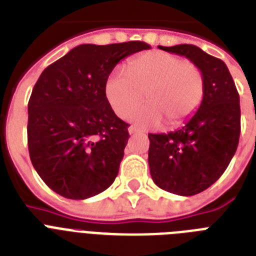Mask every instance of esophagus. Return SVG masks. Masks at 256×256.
<instances>
[{"mask_svg":"<svg viewBox=\"0 0 256 256\" xmlns=\"http://www.w3.org/2000/svg\"><path fill=\"white\" fill-rule=\"evenodd\" d=\"M128 132H130V134H138V132H140V130H138V126H130V128H128Z\"/></svg>","mask_w":256,"mask_h":256,"instance_id":"1","label":"esophagus"}]
</instances>
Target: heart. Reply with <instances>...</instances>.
I'll return each instance as SVG.
<instances>
[{
	"label": "heart",
	"mask_w": 256,
	"mask_h": 256,
	"mask_svg": "<svg viewBox=\"0 0 256 256\" xmlns=\"http://www.w3.org/2000/svg\"><path fill=\"white\" fill-rule=\"evenodd\" d=\"M126 72L114 71L104 95L118 118H126L146 98L148 104L132 115L141 126H178L197 112L205 98V76L197 64L177 55L148 51L126 62Z\"/></svg>",
	"instance_id": "b5f03b06"
}]
</instances>
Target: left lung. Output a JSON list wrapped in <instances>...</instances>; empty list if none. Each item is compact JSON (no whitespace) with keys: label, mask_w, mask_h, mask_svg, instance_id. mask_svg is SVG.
Listing matches in <instances>:
<instances>
[{"label":"left lung","mask_w":256,"mask_h":256,"mask_svg":"<svg viewBox=\"0 0 256 256\" xmlns=\"http://www.w3.org/2000/svg\"><path fill=\"white\" fill-rule=\"evenodd\" d=\"M197 64L205 76V98L180 130L149 134L152 180L169 193L189 197L206 190L224 174L238 148L239 95L224 60L194 44L158 46Z\"/></svg>","instance_id":"left-lung-1"}]
</instances>
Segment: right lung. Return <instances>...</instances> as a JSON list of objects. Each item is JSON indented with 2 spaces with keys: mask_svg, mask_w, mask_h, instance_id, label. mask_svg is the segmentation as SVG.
<instances>
[{
  "mask_svg": "<svg viewBox=\"0 0 256 256\" xmlns=\"http://www.w3.org/2000/svg\"><path fill=\"white\" fill-rule=\"evenodd\" d=\"M150 46L140 40L79 44L40 74L28 100L32 166L51 190L86 200L115 181L130 134L104 95L122 59Z\"/></svg>",
  "mask_w": 256,
  "mask_h": 256,
  "instance_id": "add662e5",
  "label": "right lung"
}]
</instances>
